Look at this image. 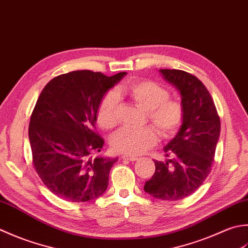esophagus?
<instances>
[{"label": "esophagus", "mask_w": 248, "mask_h": 248, "mask_svg": "<svg viewBox=\"0 0 248 248\" xmlns=\"http://www.w3.org/2000/svg\"><path fill=\"white\" fill-rule=\"evenodd\" d=\"M121 158L126 159V160H129V161L138 160V157H136V156H128V155H122V156H121Z\"/></svg>", "instance_id": "esophagus-1"}]
</instances>
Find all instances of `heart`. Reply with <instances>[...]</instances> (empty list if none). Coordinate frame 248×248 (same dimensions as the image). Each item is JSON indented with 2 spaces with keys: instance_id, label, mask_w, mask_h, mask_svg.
<instances>
[{
  "instance_id": "1",
  "label": "heart",
  "mask_w": 248,
  "mask_h": 248,
  "mask_svg": "<svg viewBox=\"0 0 248 248\" xmlns=\"http://www.w3.org/2000/svg\"><path fill=\"white\" fill-rule=\"evenodd\" d=\"M128 96L137 107L145 111L146 121L152 124L161 138L176 135L183 124L184 108L178 99L170 98L168 90L149 80H137L117 92H109L97 108V123L104 129L115 127L119 122L120 95ZM157 142V134L152 127L139 130L120 129L110 140L111 148L118 153L136 156L144 153Z\"/></svg>"
}]
</instances>
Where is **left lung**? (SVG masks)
<instances>
[{
	"instance_id": "8db88e82",
	"label": "left lung",
	"mask_w": 248,
	"mask_h": 248,
	"mask_svg": "<svg viewBox=\"0 0 248 248\" xmlns=\"http://www.w3.org/2000/svg\"><path fill=\"white\" fill-rule=\"evenodd\" d=\"M165 80L179 90L184 120L179 133L164 149L166 161L154 160L155 172L144 191L167 201L184 199L208 178L220 133V120L204 84L180 69H159Z\"/></svg>"
}]
</instances>
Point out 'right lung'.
I'll list each match as a JSON object with an SVG mask.
<instances>
[{"instance_id": "add662e5", "label": "right lung", "mask_w": 248, "mask_h": 248, "mask_svg": "<svg viewBox=\"0 0 248 248\" xmlns=\"http://www.w3.org/2000/svg\"><path fill=\"white\" fill-rule=\"evenodd\" d=\"M125 75L76 70L50 80L40 93L29 126L33 165L60 198L85 202L107 189L118 157L92 156L104 146L95 131L96 114L106 92Z\"/></svg>"}]
</instances>
